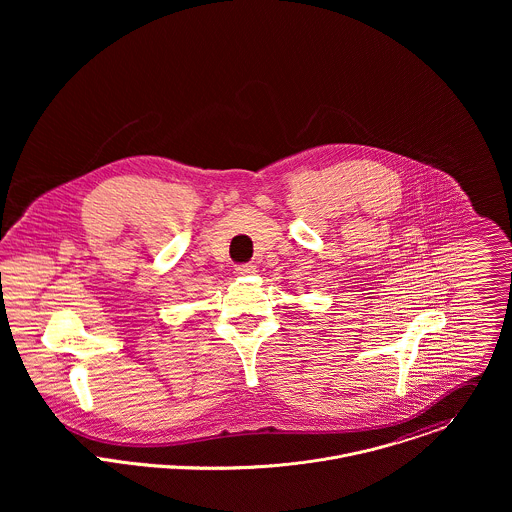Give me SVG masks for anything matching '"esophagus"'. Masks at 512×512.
I'll use <instances>...</instances> for the list:
<instances>
[{"label":"esophagus","mask_w":512,"mask_h":512,"mask_svg":"<svg viewBox=\"0 0 512 512\" xmlns=\"http://www.w3.org/2000/svg\"><path fill=\"white\" fill-rule=\"evenodd\" d=\"M254 272H256V266H254V264H240V266L234 268V274H236V276H250V274H254Z\"/></svg>","instance_id":"obj_1"}]
</instances>
